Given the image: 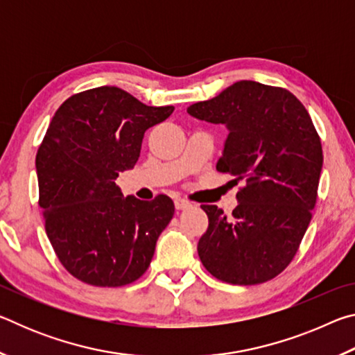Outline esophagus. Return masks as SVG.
Wrapping results in <instances>:
<instances>
[{
  "instance_id": "1",
  "label": "esophagus",
  "mask_w": 355,
  "mask_h": 355,
  "mask_svg": "<svg viewBox=\"0 0 355 355\" xmlns=\"http://www.w3.org/2000/svg\"><path fill=\"white\" fill-rule=\"evenodd\" d=\"M175 208L177 209H186V208H189L191 207V203L188 202V200H184V199H175Z\"/></svg>"
}]
</instances>
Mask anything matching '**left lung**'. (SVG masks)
<instances>
[{
	"instance_id": "obj_1",
	"label": "left lung",
	"mask_w": 355,
	"mask_h": 355,
	"mask_svg": "<svg viewBox=\"0 0 355 355\" xmlns=\"http://www.w3.org/2000/svg\"><path fill=\"white\" fill-rule=\"evenodd\" d=\"M188 114L225 125L216 169L244 183L232 218L202 205L209 224L197 245L200 261L227 284L274 279L296 255L316 203L322 148L307 110L286 89L238 81Z\"/></svg>"
}]
</instances>
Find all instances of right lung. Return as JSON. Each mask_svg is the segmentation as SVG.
<instances>
[{"label": "right lung", "instance_id": "add662e5", "mask_svg": "<svg viewBox=\"0 0 355 355\" xmlns=\"http://www.w3.org/2000/svg\"><path fill=\"white\" fill-rule=\"evenodd\" d=\"M173 112L114 86L59 106L35 156L39 205L64 268L84 284L122 286L147 271L175 207L171 197H123L119 172L133 169L144 133Z\"/></svg>", "mask_w": 355, "mask_h": 355}]
</instances>
